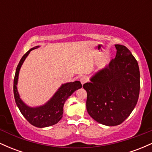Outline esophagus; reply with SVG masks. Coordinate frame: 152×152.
Wrapping results in <instances>:
<instances>
[{"label": "esophagus", "instance_id": "esophagus-1", "mask_svg": "<svg viewBox=\"0 0 152 152\" xmlns=\"http://www.w3.org/2000/svg\"><path fill=\"white\" fill-rule=\"evenodd\" d=\"M87 80H88V79H87V78L85 77V76H84V77L81 78V79H80V81H81V83H82V85H83L87 81Z\"/></svg>", "mask_w": 152, "mask_h": 152}]
</instances>
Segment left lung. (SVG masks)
<instances>
[{"label":"left lung","instance_id":"left-lung-1","mask_svg":"<svg viewBox=\"0 0 152 152\" xmlns=\"http://www.w3.org/2000/svg\"><path fill=\"white\" fill-rule=\"evenodd\" d=\"M116 55L108 65L83 84L87 92L86 109L95 121L117 126L137 105L140 90L138 63L126 46L115 45Z\"/></svg>","mask_w":152,"mask_h":152}]
</instances>
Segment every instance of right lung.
Returning a JSON list of instances; mask_svg holds the SVG:
<instances>
[{
  "mask_svg": "<svg viewBox=\"0 0 152 152\" xmlns=\"http://www.w3.org/2000/svg\"><path fill=\"white\" fill-rule=\"evenodd\" d=\"M38 48H39V46L31 48L20 59L15 71L13 81V93L16 105L26 119L33 126L43 128L56 124L61 119L64 114V105L66 99L74 91L81 88L82 85L81 82L78 81L64 83L59 87L53 96L43 105L31 107L25 104L20 99L17 88L19 71L30 52Z\"/></svg>",
  "mask_w": 152,
  "mask_h": 152,
  "instance_id": "1",
  "label": "right lung"
}]
</instances>
